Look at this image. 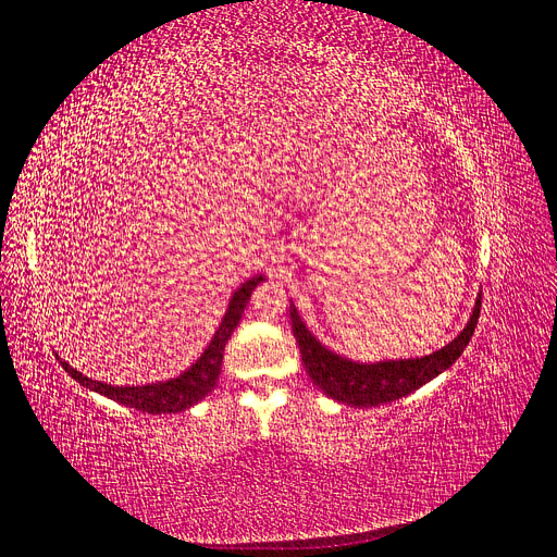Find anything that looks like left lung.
I'll return each mask as SVG.
<instances>
[{"label": "left lung", "instance_id": "1", "mask_svg": "<svg viewBox=\"0 0 557 557\" xmlns=\"http://www.w3.org/2000/svg\"><path fill=\"white\" fill-rule=\"evenodd\" d=\"M482 298L475 305L463 333L441 351L418 358V360H389V362H376V364H360L346 358H339L335 354L323 348L307 331L305 323L300 321L296 307H289L292 327L300 348L302 364L307 369L310 379L323 389L327 397H333L348 406H379L401 399L413 393V389L422 387L431 379H436L441 372L455 362L463 348L468 346L475 325L480 319Z\"/></svg>", "mask_w": 557, "mask_h": 557}]
</instances>
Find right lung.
<instances>
[{"label": "right lung", "instance_id": "add662e5", "mask_svg": "<svg viewBox=\"0 0 557 557\" xmlns=\"http://www.w3.org/2000/svg\"><path fill=\"white\" fill-rule=\"evenodd\" d=\"M261 280L263 277L257 275L252 280H247L245 284H240V289L234 294V298L230 302V310H226V314H224V319L218 327L215 337L211 339L209 348H206L203 356L188 369V372L172 379V381L151 383V385L119 387V385L91 381L89 376L79 374L77 369H73L69 362H64V360H59V362L79 385L94 389V393L106 395L112 401H119L123 406H131L135 410H141V413H151V416L178 413V410H185V408L195 406L197 401H201L215 387L218 376H220V367H222L224 346H226V342H230L234 327L238 325V321L243 317L247 300H250L255 286Z\"/></svg>", "mask_w": 557, "mask_h": 557}]
</instances>
